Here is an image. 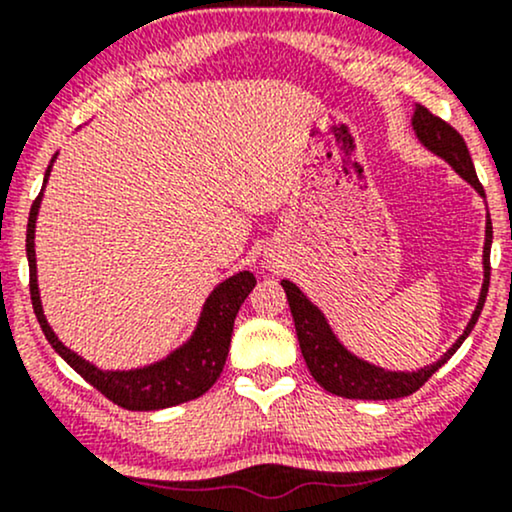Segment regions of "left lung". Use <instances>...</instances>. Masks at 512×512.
Returning a JSON list of instances; mask_svg holds the SVG:
<instances>
[{
    "label": "left lung",
    "mask_w": 512,
    "mask_h": 512,
    "mask_svg": "<svg viewBox=\"0 0 512 512\" xmlns=\"http://www.w3.org/2000/svg\"><path fill=\"white\" fill-rule=\"evenodd\" d=\"M411 125H414L416 137L419 142L431 149L433 154L450 163L457 173L462 175L474 190L484 195V187L477 178V170H474L472 156H469L467 144H464L462 134L455 127H450L448 122L440 120L424 108V105H416L414 117H411ZM491 240H493V228L491 219H486V243H484V286H481V296L474 310L472 320L464 327L462 337L438 358L433 366H426L416 373H395V370H385L378 366H370V363L356 358L351 351H346L339 339L334 337L330 325H327L325 315L315 308L308 298L303 296L301 289L291 281H281L284 286L286 298H289V308L296 322V334L298 344H301V354L305 358V366H308L310 375L317 380V385L325 387L332 395L346 397V399H399L414 395L421 385L431 378L440 366L450 361V356L460 349V344L469 337V332L477 325L481 308H484L486 293H489V279H491Z\"/></svg>",
    "instance_id": "8db88e82"
}]
</instances>
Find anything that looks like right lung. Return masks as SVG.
<instances>
[{
	"instance_id": "obj_1",
	"label": "right lung",
	"mask_w": 512,
	"mask_h": 512,
	"mask_svg": "<svg viewBox=\"0 0 512 512\" xmlns=\"http://www.w3.org/2000/svg\"><path fill=\"white\" fill-rule=\"evenodd\" d=\"M48 175L50 168L48 173H45L43 182H48ZM40 199H43V190L35 197L26 228V255L28 272H31L28 286H31L35 317H38L40 330H43L45 339L52 344V349H55L57 354H60L64 361L86 380V383H91L101 395H105L110 402H115L117 407L122 409L154 411L175 407V404L202 397L221 375L223 363H226L228 356V346H231L233 322H236L240 305L248 298L252 286L257 284L255 276L250 272H240L216 286L207 298V303H204L202 317H199V325L190 342L182 344L178 351H173V354L163 358V361L137 370H98L81 356H76L74 351H69L67 346L55 337V332H52V327L43 315V305H40L38 293V276H35L33 248L35 216H38Z\"/></svg>"
}]
</instances>
